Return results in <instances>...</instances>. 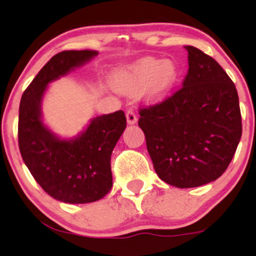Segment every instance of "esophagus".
Here are the masks:
<instances>
[{
	"instance_id": "obj_1",
	"label": "esophagus",
	"mask_w": 256,
	"mask_h": 256,
	"mask_svg": "<svg viewBox=\"0 0 256 256\" xmlns=\"http://www.w3.org/2000/svg\"><path fill=\"white\" fill-rule=\"evenodd\" d=\"M126 120H128V125L136 124V122H137L136 114H134L132 110H128V112H126Z\"/></svg>"
}]
</instances>
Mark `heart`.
Listing matches in <instances>:
<instances>
[{
    "mask_svg": "<svg viewBox=\"0 0 256 256\" xmlns=\"http://www.w3.org/2000/svg\"><path fill=\"white\" fill-rule=\"evenodd\" d=\"M178 67L174 61L158 58H142L113 72L112 82L116 89L126 94L143 90L149 102L164 100L178 79Z\"/></svg>",
    "mask_w": 256,
    "mask_h": 256,
    "instance_id": "1",
    "label": "heart"
}]
</instances>
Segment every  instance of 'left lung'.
Instances as JSON below:
<instances>
[{
	"label": "left lung",
	"mask_w": 256,
	"mask_h": 256,
	"mask_svg": "<svg viewBox=\"0 0 256 256\" xmlns=\"http://www.w3.org/2000/svg\"><path fill=\"white\" fill-rule=\"evenodd\" d=\"M184 48L189 71L183 88L140 110L138 120L158 178L180 189L216 180L242 136L238 94L230 77L204 52Z\"/></svg>",
	"instance_id": "1"
}]
</instances>
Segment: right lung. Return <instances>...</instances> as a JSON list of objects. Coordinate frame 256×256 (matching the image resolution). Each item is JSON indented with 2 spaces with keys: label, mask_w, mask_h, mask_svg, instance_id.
<instances>
[{
  "label": "right lung",
  "mask_w": 256,
  "mask_h": 256,
  "mask_svg": "<svg viewBox=\"0 0 256 256\" xmlns=\"http://www.w3.org/2000/svg\"><path fill=\"white\" fill-rule=\"evenodd\" d=\"M96 50H66L52 56L22 94L19 148L28 171L43 190L64 204H89L110 192V155L126 128L122 110L94 116L77 136L62 138L43 122L48 85L98 56Z\"/></svg>",
  "instance_id": "right-lung-1"
}]
</instances>
